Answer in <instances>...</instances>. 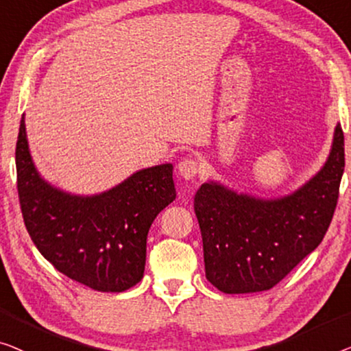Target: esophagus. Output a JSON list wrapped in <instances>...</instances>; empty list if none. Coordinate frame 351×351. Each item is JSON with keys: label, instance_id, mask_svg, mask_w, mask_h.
Returning <instances> with one entry per match:
<instances>
[{"label": "esophagus", "instance_id": "obj_1", "mask_svg": "<svg viewBox=\"0 0 351 351\" xmlns=\"http://www.w3.org/2000/svg\"><path fill=\"white\" fill-rule=\"evenodd\" d=\"M178 173L181 175V178H184L186 181H191L194 180L199 173V165H197V162L194 159H182L180 164H178Z\"/></svg>", "mask_w": 351, "mask_h": 351}]
</instances>
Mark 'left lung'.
I'll return each mask as SVG.
<instances>
[{
  "instance_id": "8db88e82",
  "label": "left lung",
  "mask_w": 351,
  "mask_h": 351,
  "mask_svg": "<svg viewBox=\"0 0 351 351\" xmlns=\"http://www.w3.org/2000/svg\"><path fill=\"white\" fill-rule=\"evenodd\" d=\"M343 167V132L337 124L322 169L289 194L259 197L218 180L204 182L194 211L210 283L226 294L259 293L280 283L322 243Z\"/></svg>"
}]
</instances>
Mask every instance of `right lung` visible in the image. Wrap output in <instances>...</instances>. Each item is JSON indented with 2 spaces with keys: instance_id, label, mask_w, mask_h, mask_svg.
Returning <instances> with one entry per match:
<instances>
[{
  "instance_id": "right-lung-1",
  "label": "right lung",
  "mask_w": 351,
  "mask_h": 351,
  "mask_svg": "<svg viewBox=\"0 0 351 351\" xmlns=\"http://www.w3.org/2000/svg\"><path fill=\"white\" fill-rule=\"evenodd\" d=\"M16 167L28 234L58 272L101 293H122L143 278L147 232L176 199L173 165L136 170L98 194H73L38 171L22 116Z\"/></svg>"
}]
</instances>
